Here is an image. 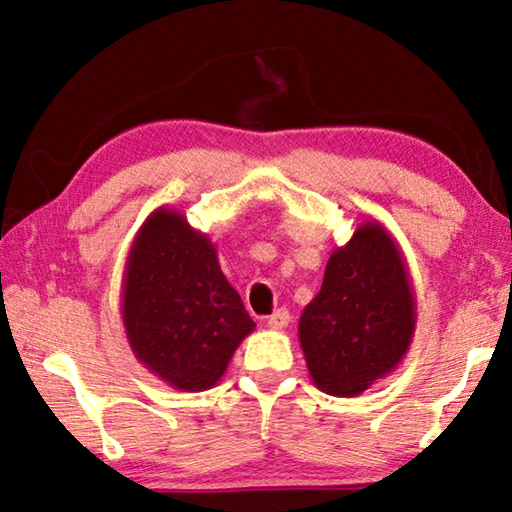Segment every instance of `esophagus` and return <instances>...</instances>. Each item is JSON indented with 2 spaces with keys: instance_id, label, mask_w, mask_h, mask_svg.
<instances>
[{
  "instance_id": "34e87169",
  "label": "esophagus",
  "mask_w": 512,
  "mask_h": 512,
  "mask_svg": "<svg viewBox=\"0 0 512 512\" xmlns=\"http://www.w3.org/2000/svg\"><path fill=\"white\" fill-rule=\"evenodd\" d=\"M289 323H291V316L287 309H277L273 316H268V327L271 329H284L289 327Z\"/></svg>"
}]
</instances>
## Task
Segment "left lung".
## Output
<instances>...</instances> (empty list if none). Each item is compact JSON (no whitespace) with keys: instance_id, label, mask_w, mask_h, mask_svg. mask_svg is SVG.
<instances>
[{"instance_id":"obj_1","label":"left lung","mask_w":512,"mask_h":512,"mask_svg":"<svg viewBox=\"0 0 512 512\" xmlns=\"http://www.w3.org/2000/svg\"><path fill=\"white\" fill-rule=\"evenodd\" d=\"M415 334V293L395 237L357 225L332 250L323 287L302 311L298 339L309 377L334 397H357L400 366Z\"/></svg>"}]
</instances>
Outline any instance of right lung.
Wrapping results in <instances>:
<instances>
[{
  "mask_svg": "<svg viewBox=\"0 0 512 512\" xmlns=\"http://www.w3.org/2000/svg\"><path fill=\"white\" fill-rule=\"evenodd\" d=\"M121 320L135 359L185 393L212 388L255 329L212 239L164 205L146 216L128 250Z\"/></svg>",
  "mask_w": 512,
  "mask_h": 512,
  "instance_id": "1",
  "label": "right lung"
}]
</instances>
